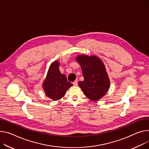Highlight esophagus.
Returning <instances> with one entry per match:
<instances>
[{"instance_id": "obj_1", "label": "esophagus", "mask_w": 149, "mask_h": 149, "mask_svg": "<svg viewBox=\"0 0 149 149\" xmlns=\"http://www.w3.org/2000/svg\"><path fill=\"white\" fill-rule=\"evenodd\" d=\"M73 84H74V86H77V85H78V81H77V79H76V80L74 81L73 82Z\"/></svg>"}]
</instances>
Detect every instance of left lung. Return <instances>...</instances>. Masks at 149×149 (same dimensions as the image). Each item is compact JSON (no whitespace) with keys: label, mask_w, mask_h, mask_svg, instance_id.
<instances>
[{"label":"left lung","mask_w":149,"mask_h":149,"mask_svg":"<svg viewBox=\"0 0 149 149\" xmlns=\"http://www.w3.org/2000/svg\"><path fill=\"white\" fill-rule=\"evenodd\" d=\"M77 61L81 66L84 80L78 85L86 96L96 101L105 95L110 86V81L102 61L97 57L80 55Z\"/></svg>","instance_id":"obj_1"}]
</instances>
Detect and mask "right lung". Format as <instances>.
Listing matches in <instances>:
<instances>
[{"instance_id":"right-lung-1","label":"right lung","mask_w":149,"mask_h":149,"mask_svg":"<svg viewBox=\"0 0 149 149\" xmlns=\"http://www.w3.org/2000/svg\"><path fill=\"white\" fill-rule=\"evenodd\" d=\"M59 65L58 62L51 65L43 84L46 96L53 100L61 99L67 90L72 86V84L68 81L65 75L59 71Z\"/></svg>"}]
</instances>
